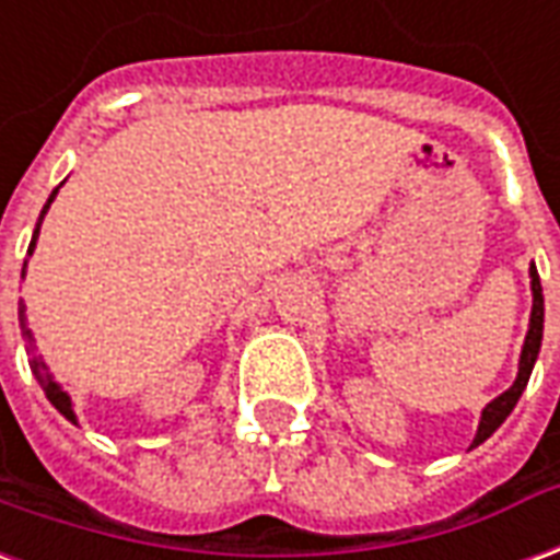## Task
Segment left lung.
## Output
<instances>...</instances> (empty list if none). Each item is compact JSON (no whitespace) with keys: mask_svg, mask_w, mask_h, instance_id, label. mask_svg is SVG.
Returning a JSON list of instances; mask_svg holds the SVG:
<instances>
[{"mask_svg":"<svg viewBox=\"0 0 560 560\" xmlns=\"http://www.w3.org/2000/svg\"><path fill=\"white\" fill-rule=\"evenodd\" d=\"M528 276H532V317H528V332H525L523 353H520V371H516V380L508 392H501L495 400H490L483 412H480L478 433L471 439V448H478L480 442L495 433V430L504 424V418L511 416L516 400L523 397L525 385H528V376L534 371V362L540 355V341H544V288H540V276H537V267H528Z\"/></svg>","mask_w":560,"mask_h":560,"instance_id":"8db88e82","label":"left lung"}]
</instances>
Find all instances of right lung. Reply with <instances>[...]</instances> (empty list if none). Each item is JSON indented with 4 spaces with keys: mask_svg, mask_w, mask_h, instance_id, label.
Wrapping results in <instances>:
<instances>
[{
    "mask_svg": "<svg viewBox=\"0 0 560 560\" xmlns=\"http://www.w3.org/2000/svg\"><path fill=\"white\" fill-rule=\"evenodd\" d=\"M61 184H65V180H61ZM61 184L56 186V189H52V196L47 198V205H44V210H40V217H37L35 234H32V243H28V255L35 252L37 234H40V222H44V217H47L49 205H52V201H56V196H59ZM26 264H28V260H26ZM26 264H23V276H26ZM20 332H23V338H26V343H28V368H32V374H35L37 385L44 388V395H47L49 404L59 409L61 416L68 418V421H73V424H77V412H73V400H70V395H68V392H65V388H61L59 383H56V376H52V371H49V368H47V362H44L40 355L32 353V341H35V335H32V329H28V326H26V305H23V302H20Z\"/></svg>",
    "mask_w": 560,
    "mask_h": 560,
    "instance_id": "1",
    "label": "right lung"
}]
</instances>
